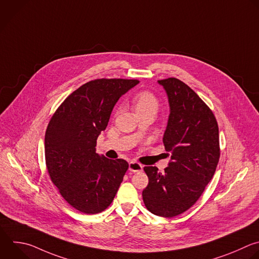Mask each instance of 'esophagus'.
I'll list each match as a JSON object with an SVG mask.
<instances>
[{"label": "esophagus", "mask_w": 259, "mask_h": 259, "mask_svg": "<svg viewBox=\"0 0 259 259\" xmlns=\"http://www.w3.org/2000/svg\"><path fill=\"white\" fill-rule=\"evenodd\" d=\"M129 170L132 173H137V171L142 170V165L137 161H131L129 162Z\"/></svg>", "instance_id": "obj_1"}]
</instances>
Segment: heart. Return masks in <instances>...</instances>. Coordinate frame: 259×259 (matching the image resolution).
<instances>
[{
    "label": "heart",
    "instance_id": "1",
    "mask_svg": "<svg viewBox=\"0 0 259 259\" xmlns=\"http://www.w3.org/2000/svg\"><path fill=\"white\" fill-rule=\"evenodd\" d=\"M131 106L137 116L152 115L154 117L160 108V102L152 92L144 90L133 96Z\"/></svg>",
    "mask_w": 259,
    "mask_h": 259
}]
</instances>
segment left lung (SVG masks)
Instances as JSON below:
<instances>
[{
	"label": "left lung",
	"mask_w": 259,
	"mask_h": 259,
	"mask_svg": "<svg viewBox=\"0 0 259 259\" xmlns=\"http://www.w3.org/2000/svg\"><path fill=\"white\" fill-rule=\"evenodd\" d=\"M158 83L170 108L162 141L171 154L163 173L156 166L143 167L148 185L142 197L153 214L173 218L195 204L214 175L221 154L219 126L209 107L183 81L169 77Z\"/></svg>",
	"instance_id": "1"
}]
</instances>
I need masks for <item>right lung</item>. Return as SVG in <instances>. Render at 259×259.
<instances>
[{"label": "right lung", "mask_w": 259, "mask_h": 259, "mask_svg": "<svg viewBox=\"0 0 259 259\" xmlns=\"http://www.w3.org/2000/svg\"><path fill=\"white\" fill-rule=\"evenodd\" d=\"M139 80L95 79L59 106L45 136L46 164L62 197L75 209L96 214L113 202L129 164L96 152L97 140L122 95Z\"/></svg>", "instance_id": "right-lung-1"}]
</instances>
